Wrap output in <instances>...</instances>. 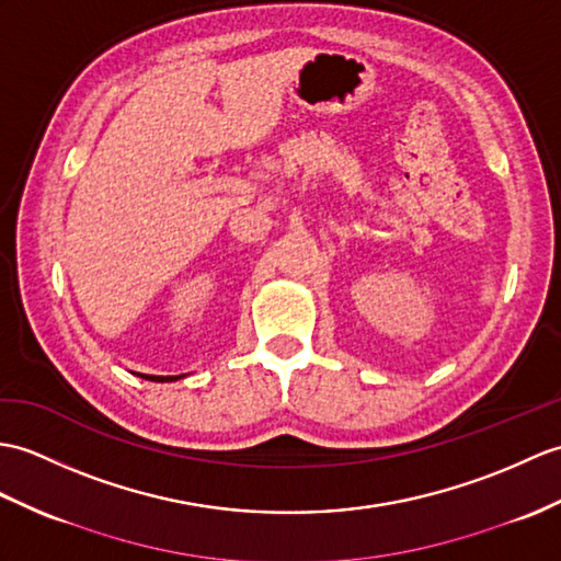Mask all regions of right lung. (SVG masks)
<instances>
[{
    "label": "right lung",
    "instance_id": "1",
    "mask_svg": "<svg viewBox=\"0 0 561 561\" xmlns=\"http://www.w3.org/2000/svg\"><path fill=\"white\" fill-rule=\"evenodd\" d=\"M179 377H184V375H146V380H152V382H174V380H179Z\"/></svg>",
    "mask_w": 561,
    "mask_h": 561
}]
</instances>
